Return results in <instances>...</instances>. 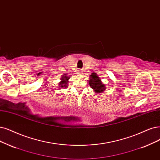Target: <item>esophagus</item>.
Wrapping results in <instances>:
<instances>
[{"label": "esophagus", "instance_id": "esophagus-1", "mask_svg": "<svg viewBox=\"0 0 160 160\" xmlns=\"http://www.w3.org/2000/svg\"><path fill=\"white\" fill-rule=\"evenodd\" d=\"M78 74H79V75H81V74H82V70H78Z\"/></svg>", "mask_w": 160, "mask_h": 160}]
</instances>
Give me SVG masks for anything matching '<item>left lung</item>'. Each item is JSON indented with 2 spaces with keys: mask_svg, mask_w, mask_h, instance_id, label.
<instances>
[{
  "mask_svg": "<svg viewBox=\"0 0 160 160\" xmlns=\"http://www.w3.org/2000/svg\"><path fill=\"white\" fill-rule=\"evenodd\" d=\"M89 84L93 92L98 94L103 93L106 89V87L105 84H103L100 77L96 73L94 72H92L90 76Z\"/></svg>",
  "mask_w": 160,
  "mask_h": 160,
  "instance_id": "1",
  "label": "left lung"
}]
</instances>
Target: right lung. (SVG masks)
<instances>
[{
  "label": "right lung",
  "instance_id": "obj_1",
  "mask_svg": "<svg viewBox=\"0 0 160 160\" xmlns=\"http://www.w3.org/2000/svg\"><path fill=\"white\" fill-rule=\"evenodd\" d=\"M70 78V77L67 76V75H62V78H61V81L59 82V86H59L58 88H60V89L62 88H67V86H68V82H69L68 80H69Z\"/></svg>",
  "mask_w": 160,
  "mask_h": 160
}]
</instances>
